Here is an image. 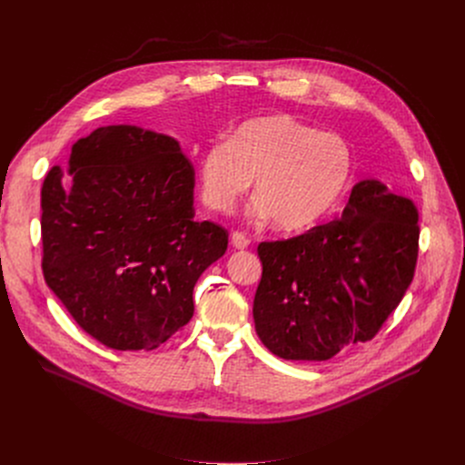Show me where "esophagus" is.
I'll return each instance as SVG.
<instances>
[{
  "label": "esophagus",
  "mask_w": 465,
  "mask_h": 465,
  "mask_svg": "<svg viewBox=\"0 0 465 465\" xmlns=\"http://www.w3.org/2000/svg\"><path fill=\"white\" fill-rule=\"evenodd\" d=\"M232 244H233L237 250H244V248H248L250 239H248L244 233H241V232H233V233H232Z\"/></svg>",
  "instance_id": "34e87169"
}]
</instances>
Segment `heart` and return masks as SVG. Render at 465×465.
<instances>
[{"instance_id": "1", "label": "heart", "mask_w": 465, "mask_h": 465, "mask_svg": "<svg viewBox=\"0 0 465 465\" xmlns=\"http://www.w3.org/2000/svg\"><path fill=\"white\" fill-rule=\"evenodd\" d=\"M351 145L292 115L274 114L237 126L228 142L206 147L196 162L203 203L228 213L255 178L252 215L278 228H311L333 212L353 176Z\"/></svg>"}]
</instances>
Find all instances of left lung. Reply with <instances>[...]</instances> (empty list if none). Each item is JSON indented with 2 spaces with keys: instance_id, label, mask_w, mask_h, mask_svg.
<instances>
[{
  "instance_id": "8db88e82",
  "label": "left lung",
  "mask_w": 465,
  "mask_h": 465,
  "mask_svg": "<svg viewBox=\"0 0 465 465\" xmlns=\"http://www.w3.org/2000/svg\"><path fill=\"white\" fill-rule=\"evenodd\" d=\"M418 239L412 201L379 180L355 183L339 219L257 246V337L285 361L312 362L371 341L412 283Z\"/></svg>"
}]
</instances>
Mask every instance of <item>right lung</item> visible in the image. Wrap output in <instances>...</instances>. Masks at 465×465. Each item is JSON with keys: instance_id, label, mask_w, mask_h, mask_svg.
Returning <instances> with one entry per match:
<instances>
[{"instance_id": "add662e5", "label": "right lung", "mask_w": 465, "mask_h": 465, "mask_svg": "<svg viewBox=\"0 0 465 465\" xmlns=\"http://www.w3.org/2000/svg\"><path fill=\"white\" fill-rule=\"evenodd\" d=\"M194 169L180 143L134 124L94 130L42 185L47 287L97 342L154 350L193 316L196 280L228 232L194 221Z\"/></svg>"}]
</instances>
